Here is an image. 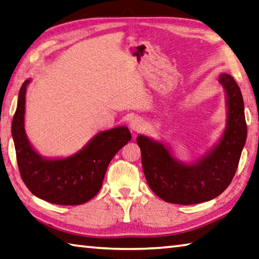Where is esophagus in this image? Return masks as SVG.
<instances>
[{"label":"esophagus","instance_id":"34e87169","mask_svg":"<svg viewBox=\"0 0 259 259\" xmlns=\"http://www.w3.org/2000/svg\"><path fill=\"white\" fill-rule=\"evenodd\" d=\"M144 121L140 117H135L130 123V128L133 133H140V132H142L144 130Z\"/></svg>","mask_w":259,"mask_h":259}]
</instances>
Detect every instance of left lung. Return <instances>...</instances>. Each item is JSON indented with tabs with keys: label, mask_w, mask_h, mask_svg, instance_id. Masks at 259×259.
I'll return each instance as SVG.
<instances>
[{
	"label": "left lung",
	"mask_w": 259,
	"mask_h": 259,
	"mask_svg": "<svg viewBox=\"0 0 259 259\" xmlns=\"http://www.w3.org/2000/svg\"><path fill=\"white\" fill-rule=\"evenodd\" d=\"M227 121L212 148L193 162L176 158L170 146L145 135L136 139L142 155L143 172L152 192L174 204H197L222 194L235 176L247 140L245 106L241 91L233 77L221 73Z\"/></svg>",
	"instance_id": "1"
}]
</instances>
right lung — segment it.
<instances>
[{"mask_svg":"<svg viewBox=\"0 0 259 259\" xmlns=\"http://www.w3.org/2000/svg\"><path fill=\"white\" fill-rule=\"evenodd\" d=\"M31 79L23 82L12 120V138L21 178L29 190L58 205H79L99 192L114 155L132 136L126 126L101 131L76 153L62 158L44 157L33 148L24 130L26 92Z\"/></svg>","mask_w":259,"mask_h":259,"instance_id":"obj_1","label":"right lung"}]
</instances>
